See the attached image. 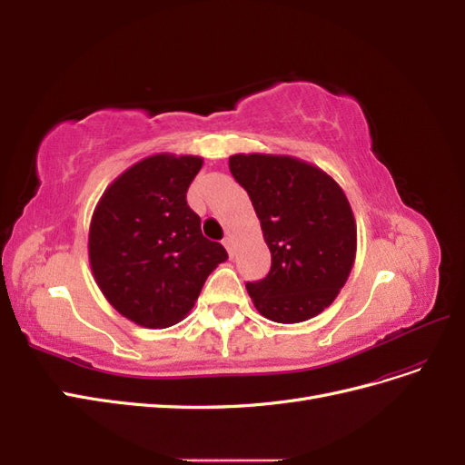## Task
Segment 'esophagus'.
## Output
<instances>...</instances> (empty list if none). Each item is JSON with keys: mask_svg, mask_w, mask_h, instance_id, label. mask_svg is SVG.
Here are the masks:
<instances>
[{"mask_svg": "<svg viewBox=\"0 0 465 465\" xmlns=\"http://www.w3.org/2000/svg\"><path fill=\"white\" fill-rule=\"evenodd\" d=\"M223 246H224V248H227V252H229V256L232 258V256H234V246H232V238H231V236H227V238H224V241H223Z\"/></svg>", "mask_w": 465, "mask_h": 465, "instance_id": "1", "label": "esophagus"}]
</instances>
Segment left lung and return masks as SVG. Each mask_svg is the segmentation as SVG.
Returning <instances> with one entry per match:
<instances>
[{
	"label": "left lung",
	"instance_id": "1",
	"mask_svg": "<svg viewBox=\"0 0 465 465\" xmlns=\"http://www.w3.org/2000/svg\"><path fill=\"white\" fill-rule=\"evenodd\" d=\"M229 168L254 205L272 270L248 283L256 311L277 323L306 322L335 301L357 256V223L341 186L291 154L236 153Z\"/></svg>",
	"mask_w": 465,
	"mask_h": 465
}]
</instances>
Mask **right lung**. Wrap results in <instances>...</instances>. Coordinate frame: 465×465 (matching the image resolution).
I'll use <instances>...</instances> for the list:
<instances>
[{"instance_id":"add662e5","label":"right lung","mask_w":465,"mask_h":465,"mask_svg":"<svg viewBox=\"0 0 465 465\" xmlns=\"http://www.w3.org/2000/svg\"><path fill=\"white\" fill-rule=\"evenodd\" d=\"M203 159L157 153L104 190L89 224L98 289L124 318L149 330L184 320L209 273L229 258L202 234L186 192Z\"/></svg>"}]
</instances>
